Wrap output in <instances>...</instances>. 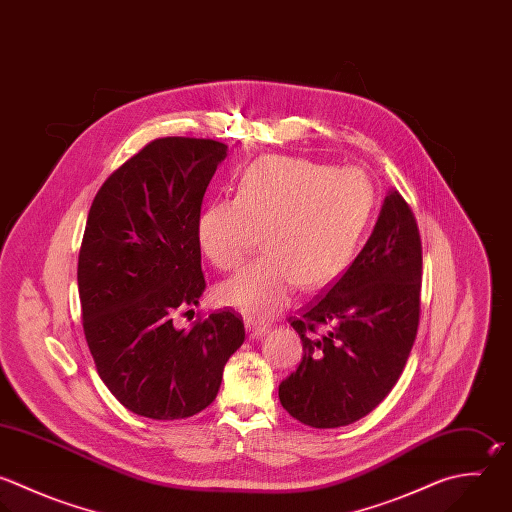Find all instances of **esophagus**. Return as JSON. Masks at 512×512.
Wrapping results in <instances>:
<instances>
[{"mask_svg":"<svg viewBox=\"0 0 512 512\" xmlns=\"http://www.w3.org/2000/svg\"><path fill=\"white\" fill-rule=\"evenodd\" d=\"M246 328H248V334H250V338H260V336H264L270 328H268V324H264V322H256V320H246Z\"/></svg>","mask_w":512,"mask_h":512,"instance_id":"esophagus-1","label":"esophagus"}]
</instances>
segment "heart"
Instances as JSON below:
<instances>
[{
	"mask_svg": "<svg viewBox=\"0 0 512 512\" xmlns=\"http://www.w3.org/2000/svg\"><path fill=\"white\" fill-rule=\"evenodd\" d=\"M374 186L358 168L268 156L240 178L236 198L202 208L198 242L220 270H232L264 230L266 254L218 288L222 304L252 318L288 306L298 284L336 280L352 262L374 208Z\"/></svg>",
	"mask_w": 512,
	"mask_h": 512,
	"instance_id": "heart-1",
	"label": "heart"
}]
</instances>
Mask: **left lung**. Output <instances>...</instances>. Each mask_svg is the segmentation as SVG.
Listing matches in <instances>:
<instances>
[{"label": "left lung", "mask_w": 512, "mask_h": 512, "mask_svg": "<svg viewBox=\"0 0 512 512\" xmlns=\"http://www.w3.org/2000/svg\"><path fill=\"white\" fill-rule=\"evenodd\" d=\"M420 280L418 226L392 188L348 270L290 318L304 346L296 372L278 386L290 416L312 428H338L388 396L416 338Z\"/></svg>", "instance_id": "1"}]
</instances>
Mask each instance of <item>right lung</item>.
I'll return each mask as SVG.
<instances>
[{
  "mask_svg": "<svg viewBox=\"0 0 512 512\" xmlns=\"http://www.w3.org/2000/svg\"><path fill=\"white\" fill-rule=\"evenodd\" d=\"M226 156L216 140H154L104 182L88 214L78 260L86 342L110 392L146 418L212 404L246 338L234 310L174 326L206 290L196 224Z\"/></svg>",
  "mask_w": 512,
  "mask_h": 512,
  "instance_id": "add662e5",
  "label": "right lung"
}]
</instances>
